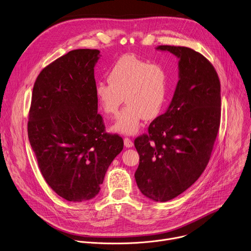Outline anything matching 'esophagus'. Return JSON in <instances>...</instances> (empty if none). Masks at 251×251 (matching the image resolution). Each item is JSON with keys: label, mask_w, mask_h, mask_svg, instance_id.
I'll list each match as a JSON object with an SVG mask.
<instances>
[{"label": "esophagus", "mask_w": 251, "mask_h": 251, "mask_svg": "<svg viewBox=\"0 0 251 251\" xmlns=\"http://www.w3.org/2000/svg\"><path fill=\"white\" fill-rule=\"evenodd\" d=\"M124 145H125L126 148H132L134 144H133V142L131 141V139L125 138V139H124Z\"/></svg>", "instance_id": "1"}]
</instances>
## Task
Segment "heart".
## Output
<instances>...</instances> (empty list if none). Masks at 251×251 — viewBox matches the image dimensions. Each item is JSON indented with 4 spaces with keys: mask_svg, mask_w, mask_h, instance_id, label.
<instances>
[{
    "mask_svg": "<svg viewBox=\"0 0 251 251\" xmlns=\"http://www.w3.org/2000/svg\"><path fill=\"white\" fill-rule=\"evenodd\" d=\"M96 99L107 115L117 113L124 98L127 106L111 129L119 134L134 135L142 121L155 118L169 100V77L162 66L134 55L122 56L108 73V81H99Z\"/></svg>",
    "mask_w": 251,
    "mask_h": 251,
    "instance_id": "obj_1",
    "label": "heart"
}]
</instances>
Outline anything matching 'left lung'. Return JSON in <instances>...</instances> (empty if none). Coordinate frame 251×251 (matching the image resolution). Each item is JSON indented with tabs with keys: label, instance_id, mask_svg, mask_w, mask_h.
I'll return each mask as SVG.
<instances>
[{
	"label": "left lung",
	"instance_id": "1",
	"mask_svg": "<svg viewBox=\"0 0 251 251\" xmlns=\"http://www.w3.org/2000/svg\"><path fill=\"white\" fill-rule=\"evenodd\" d=\"M178 61V82L163 114L135 139L140 155L135 179L155 202L170 201L188 189L209 162L221 120V83L213 65L188 47L160 45Z\"/></svg>",
	"mask_w": 251,
	"mask_h": 251
}]
</instances>
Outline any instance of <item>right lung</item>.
<instances>
[{
  "label": "right lung",
  "instance_id": "obj_1",
  "mask_svg": "<svg viewBox=\"0 0 251 251\" xmlns=\"http://www.w3.org/2000/svg\"><path fill=\"white\" fill-rule=\"evenodd\" d=\"M100 50L76 49L38 75L31 98L27 133L41 175L62 198H95L123 139L105 133L98 113L95 66Z\"/></svg>",
  "mask_w": 251,
  "mask_h": 251
}]
</instances>
